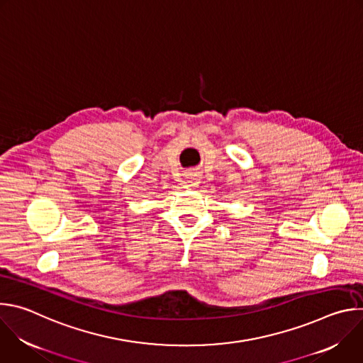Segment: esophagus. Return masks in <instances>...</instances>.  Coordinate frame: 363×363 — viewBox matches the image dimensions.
Here are the masks:
<instances>
[{
	"instance_id": "esophagus-1",
	"label": "esophagus",
	"mask_w": 363,
	"mask_h": 363,
	"mask_svg": "<svg viewBox=\"0 0 363 363\" xmlns=\"http://www.w3.org/2000/svg\"><path fill=\"white\" fill-rule=\"evenodd\" d=\"M186 185L191 188H196L199 185V177L196 174L186 175Z\"/></svg>"
}]
</instances>
